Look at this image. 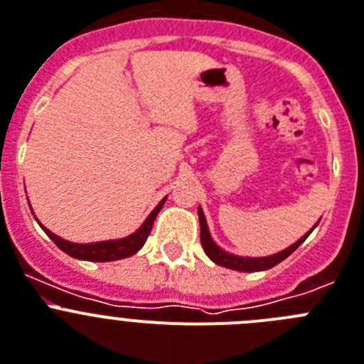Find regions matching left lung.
<instances>
[{
  "mask_svg": "<svg viewBox=\"0 0 364 364\" xmlns=\"http://www.w3.org/2000/svg\"><path fill=\"white\" fill-rule=\"evenodd\" d=\"M198 214H199V225H201V245L205 254L208 255L215 264H221V267L232 268V270H237V272H259V270H268V268L276 267L277 263L287 259L288 255L292 254V252L303 243L304 239L309 237L310 232L314 230L312 228L309 234L303 235V237H301L299 241H296L292 247L284 248V250L279 252V254L268 255V257H239V255H232L228 254V252L221 250V248L212 241L210 232H208V227H206V219L205 215H203L201 208H198Z\"/></svg>",
  "mask_w": 364,
  "mask_h": 364,
  "instance_id": "left-lung-1",
  "label": "left lung"
}]
</instances>
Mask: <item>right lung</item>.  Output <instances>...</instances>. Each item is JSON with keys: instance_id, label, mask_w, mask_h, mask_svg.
<instances>
[{"instance_id": "1", "label": "right lung", "mask_w": 364, "mask_h": 364, "mask_svg": "<svg viewBox=\"0 0 364 364\" xmlns=\"http://www.w3.org/2000/svg\"><path fill=\"white\" fill-rule=\"evenodd\" d=\"M163 199L156 208L152 210V214L146 218V221L143 223L141 228H137L132 235L129 237H123V239H116V241H103V243H88V245H77V243H70V241H65V239L58 237L55 234H52L50 230L41 225L45 232H47L48 237L54 241L65 254L72 255V257H76V259H85V261H116V259H125V257H130L132 254H136L139 248L145 245L146 237H149L150 230H152V225H154V219L156 215L159 214L161 210Z\"/></svg>"}]
</instances>
